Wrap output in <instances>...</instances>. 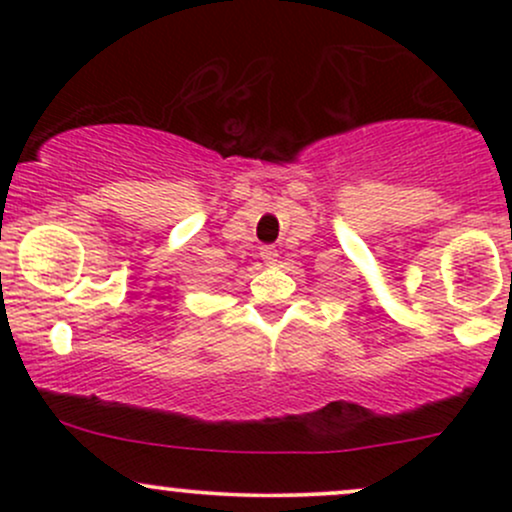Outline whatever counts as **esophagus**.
Masks as SVG:
<instances>
[{
	"label": "esophagus",
	"mask_w": 512,
	"mask_h": 512,
	"mask_svg": "<svg viewBox=\"0 0 512 512\" xmlns=\"http://www.w3.org/2000/svg\"><path fill=\"white\" fill-rule=\"evenodd\" d=\"M260 257L264 260V264H276L279 252H276V248H272V245H264V248H260Z\"/></svg>",
	"instance_id": "34e87169"
}]
</instances>
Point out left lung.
Listing matches in <instances>:
<instances>
[{
  "instance_id": "obj_1",
  "label": "left lung",
  "mask_w": 512,
  "mask_h": 512,
  "mask_svg": "<svg viewBox=\"0 0 512 512\" xmlns=\"http://www.w3.org/2000/svg\"><path fill=\"white\" fill-rule=\"evenodd\" d=\"M510 279H512V276H510Z\"/></svg>"
}]
</instances>
